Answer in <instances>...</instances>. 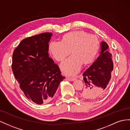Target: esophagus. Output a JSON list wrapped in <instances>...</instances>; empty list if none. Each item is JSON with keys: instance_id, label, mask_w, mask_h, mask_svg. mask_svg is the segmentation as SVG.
<instances>
[{"instance_id": "esophagus-1", "label": "esophagus", "mask_w": 130, "mask_h": 130, "mask_svg": "<svg viewBox=\"0 0 130 130\" xmlns=\"http://www.w3.org/2000/svg\"><path fill=\"white\" fill-rule=\"evenodd\" d=\"M66 80H70V81H73L75 80V78H69V77H66Z\"/></svg>"}]
</instances>
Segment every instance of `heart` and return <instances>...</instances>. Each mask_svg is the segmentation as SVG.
Listing matches in <instances>:
<instances>
[{
  "instance_id": "1",
  "label": "heart",
  "mask_w": 130,
  "mask_h": 130,
  "mask_svg": "<svg viewBox=\"0 0 130 130\" xmlns=\"http://www.w3.org/2000/svg\"><path fill=\"white\" fill-rule=\"evenodd\" d=\"M98 38L81 31L65 34L61 40H53L49 50L55 60L62 61L71 53L72 55L61 63V69L67 75H75L79 71L83 62L90 64L94 60L99 50Z\"/></svg>"
}]
</instances>
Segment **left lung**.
<instances>
[{"mask_svg":"<svg viewBox=\"0 0 130 130\" xmlns=\"http://www.w3.org/2000/svg\"><path fill=\"white\" fill-rule=\"evenodd\" d=\"M108 49L107 43L101 42L100 55L83 73L85 87L80 93L85 99L93 100L101 98L108 89L113 62L112 54Z\"/></svg>","mask_w":130,"mask_h":130,"instance_id":"1","label":"left lung"}]
</instances>
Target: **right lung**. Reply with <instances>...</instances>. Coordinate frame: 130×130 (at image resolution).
I'll return each instance as SVG.
<instances>
[{
  "mask_svg": "<svg viewBox=\"0 0 130 130\" xmlns=\"http://www.w3.org/2000/svg\"><path fill=\"white\" fill-rule=\"evenodd\" d=\"M52 35L43 32L25 38L12 55V70L21 89L27 99L38 105L51 101L65 78L49 57Z\"/></svg>",
  "mask_w": 130,
  "mask_h": 130,
  "instance_id": "1",
  "label": "right lung"
}]
</instances>
